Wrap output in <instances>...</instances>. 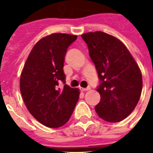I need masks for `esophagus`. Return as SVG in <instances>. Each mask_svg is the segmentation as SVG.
Returning a JSON list of instances; mask_svg holds the SVG:
<instances>
[{
  "label": "esophagus",
  "mask_w": 153,
  "mask_h": 153,
  "mask_svg": "<svg viewBox=\"0 0 153 153\" xmlns=\"http://www.w3.org/2000/svg\"><path fill=\"white\" fill-rule=\"evenodd\" d=\"M80 89H81V91L82 92H86V91H89L90 89H91V88L90 87H88V88H80Z\"/></svg>",
  "instance_id": "1"
}]
</instances>
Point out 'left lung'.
<instances>
[{
	"instance_id": "obj_1",
	"label": "left lung",
	"mask_w": 153,
	"mask_h": 153,
	"mask_svg": "<svg viewBox=\"0 0 153 153\" xmlns=\"http://www.w3.org/2000/svg\"><path fill=\"white\" fill-rule=\"evenodd\" d=\"M95 65L101 84V96L95 110L100 118L120 122L137 106L143 88L141 70L121 41L104 32L82 34Z\"/></svg>"
}]
</instances>
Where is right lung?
<instances>
[{"label":"right lung","mask_w":153,"mask_h":153,"mask_svg":"<svg viewBox=\"0 0 153 153\" xmlns=\"http://www.w3.org/2000/svg\"><path fill=\"white\" fill-rule=\"evenodd\" d=\"M76 35L52 33L41 38L30 51L22 70L19 89L27 109L49 128L66 124L79 98V89L65 83L63 67L67 48Z\"/></svg>","instance_id":"right-lung-1"}]
</instances>
